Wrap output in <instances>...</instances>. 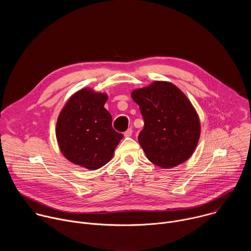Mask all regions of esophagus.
Returning <instances> with one entry per match:
<instances>
[{
	"instance_id": "esophagus-1",
	"label": "esophagus",
	"mask_w": 251,
	"mask_h": 251,
	"mask_svg": "<svg viewBox=\"0 0 251 251\" xmlns=\"http://www.w3.org/2000/svg\"><path fill=\"white\" fill-rule=\"evenodd\" d=\"M132 132H133L132 129L129 128V129H127V130L124 132V136H125V137H130V136L132 135Z\"/></svg>"
}]
</instances>
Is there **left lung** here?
Masks as SVG:
<instances>
[{"label":"left lung","instance_id":"8db88e82","mask_svg":"<svg viewBox=\"0 0 251 251\" xmlns=\"http://www.w3.org/2000/svg\"><path fill=\"white\" fill-rule=\"evenodd\" d=\"M144 119L138 141L147 158L161 168H173L194 153L201 133L198 114L186 95L166 81L132 92Z\"/></svg>","mask_w":251,"mask_h":251}]
</instances>
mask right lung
<instances>
[{
	"mask_svg": "<svg viewBox=\"0 0 251 251\" xmlns=\"http://www.w3.org/2000/svg\"><path fill=\"white\" fill-rule=\"evenodd\" d=\"M107 95L84 88L69 98L56 123V138L63 156L76 165L96 170L108 163L121 133L112 127L104 108Z\"/></svg>",
	"mask_w": 251,
	"mask_h": 251,
	"instance_id": "add662e5",
	"label": "right lung"
}]
</instances>
